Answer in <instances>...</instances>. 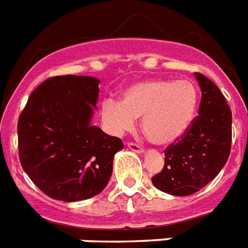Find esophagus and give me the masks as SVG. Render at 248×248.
Returning a JSON list of instances; mask_svg holds the SVG:
<instances>
[{"label":"esophagus","mask_w":248,"mask_h":248,"mask_svg":"<svg viewBox=\"0 0 248 248\" xmlns=\"http://www.w3.org/2000/svg\"><path fill=\"white\" fill-rule=\"evenodd\" d=\"M126 146H128L129 149H132L133 152H137V153H143V152H144V149H143L142 147L139 146V144H136V143L129 142L128 144H126Z\"/></svg>","instance_id":"1"}]
</instances>
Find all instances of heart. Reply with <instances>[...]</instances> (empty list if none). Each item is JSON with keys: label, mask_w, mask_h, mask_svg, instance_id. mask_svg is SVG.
<instances>
[{"label": "heart", "mask_w": 248, "mask_h": 248, "mask_svg": "<svg viewBox=\"0 0 248 248\" xmlns=\"http://www.w3.org/2000/svg\"><path fill=\"white\" fill-rule=\"evenodd\" d=\"M199 89L190 79H147L129 86L122 102H102L101 118L110 133L122 136L142 119L149 142L166 147L183 138L198 111Z\"/></svg>", "instance_id": "obj_1"}]
</instances>
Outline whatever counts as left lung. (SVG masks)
Here are the masks:
<instances>
[{
	"mask_svg": "<svg viewBox=\"0 0 248 248\" xmlns=\"http://www.w3.org/2000/svg\"><path fill=\"white\" fill-rule=\"evenodd\" d=\"M202 89L199 115L185 136L165 151L162 171L152 177L163 193L186 196L209 184L226 165L232 143V111L209 78L195 73Z\"/></svg>",
	"mask_w": 248,
	"mask_h": 248,
	"instance_id": "1",
	"label": "left lung"
}]
</instances>
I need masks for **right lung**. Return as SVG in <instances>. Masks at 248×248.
Segmentation results:
<instances>
[{"mask_svg":"<svg viewBox=\"0 0 248 248\" xmlns=\"http://www.w3.org/2000/svg\"><path fill=\"white\" fill-rule=\"evenodd\" d=\"M100 81L91 76H57L30 95L17 123L18 158L43 193L79 202L105 189L122 139L92 125Z\"/></svg>","mask_w":248,"mask_h":248,"instance_id":"obj_1","label":"right lung"}]
</instances>
